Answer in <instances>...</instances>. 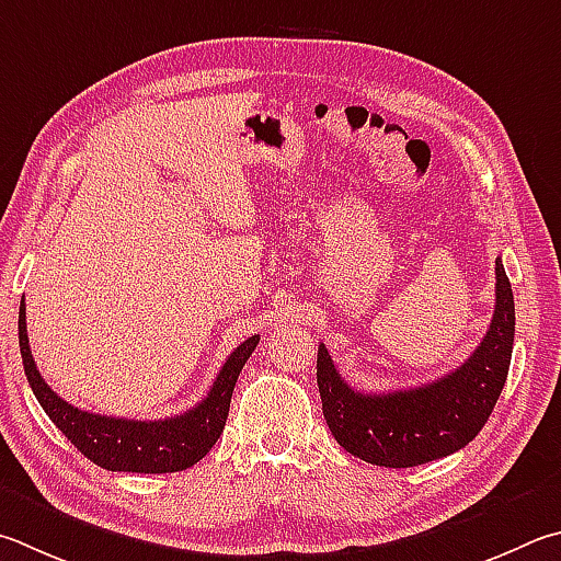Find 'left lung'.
<instances>
[{"mask_svg": "<svg viewBox=\"0 0 561 561\" xmlns=\"http://www.w3.org/2000/svg\"><path fill=\"white\" fill-rule=\"evenodd\" d=\"M515 301L501 257L495 260V311L491 329L461 368L422 387L358 392L319 345L316 382L323 416L345 451L385 468H410L444 458L483 430L511 368Z\"/></svg>", "mask_w": 561, "mask_h": 561, "instance_id": "left-lung-1", "label": "left lung"}]
</instances>
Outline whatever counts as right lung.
Instances as JSON below:
<instances>
[{
    "mask_svg": "<svg viewBox=\"0 0 561 561\" xmlns=\"http://www.w3.org/2000/svg\"><path fill=\"white\" fill-rule=\"evenodd\" d=\"M257 343L260 335H250L228 355L210 392L193 410L154 422L122 420V416L78 410L50 390L36 370L32 348H28L24 299L19 307V348H22L26 380L38 404L80 454L107 471L174 473L198 463L222 434L238 375Z\"/></svg>",
    "mask_w": 561,
    "mask_h": 561,
    "instance_id": "1",
    "label": "right lung"
}]
</instances>
